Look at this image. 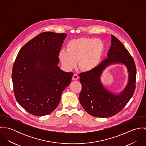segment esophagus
Returning a JSON list of instances; mask_svg holds the SVG:
<instances>
[{
	"label": "esophagus",
	"mask_w": 146,
	"mask_h": 146,
	"mask_svg": "<svg viewBox=\"0 0 146 146\" xmlns=\"http://www.w3.org/2000/svg\"><path fill=\"white\" fill-rule=\"evenodd\" d=\"M78 79V75L76 74H74L72 76V80H77Z\"/></svg>",
	"instance_id": "1"
}]
</instances>
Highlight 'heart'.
I'll return each mask as SVG.
<instances>
[{
    "mask_svg": "<svg viewBox=\"0 0 146 146\" xmlns=\"http://www.w3.org/2000/svg\"><path fill=\"white\" fill-rule=\"evenodd\" d=\"M67 50L62 49L58 58L63 66L71 70L78 64L83 71L89 72L96 68L101 62L105 50L104 42L95 38H80L67 42Z\"/></svg>",
    "mask_w": 146,
    "mask_h": 146,
    "instance_id": "heart-1",
    "label": "heart"
}]
</instances>
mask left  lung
Segmentation results:
<instances>
[{
  "label": "left lung",
  "instance_id": "obj_1",
  "mask_svg": "<svg viewBox=\"0 0 146 146\" xmlns=\"http://www.w3.org/2000/svg\"><path fill=\"white\" fill-rule=\"evenodd\" d=\"M111 47L106 60L94 70L79 74L82 89L79 95L80 104L90 115L106 118L121 111L133 96L135 89L136 67L133 58L123 43L111 35ZM115 64L125 65L128 72V82L120 93L107 90L100 80L103 71Z\"/></svg>",
  "mask_w": 146,
  "mask_h": 146
}]
</instances>
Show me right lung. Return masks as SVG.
Segmentation results:
<instances>
[{
  "instance_id": "obj_1",
  "label": "right lung",
  "mask_w": 146,
  "mask_h": 146,
  "mask_svg": "<svg viewBox=\"0 0 146 146\" xmlns=\"http://www.w3.org/2000/svg\"><path fill=\"white\" fill-rule=\"evenodd\" d=\"M66 34L44 32L27 42L14 63L12 79L18 103L29 113L42 116L52 112L70 84L72 72L58 66Z\"/></svg>"
}]
</instances>
